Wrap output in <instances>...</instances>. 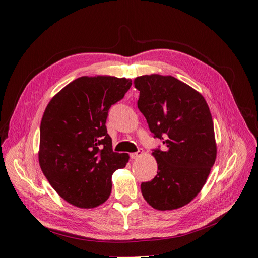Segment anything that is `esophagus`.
Listing matches in <instances>:
<instances>
[{
  "instance_id": "esophagus-1",
  "label": "esophagus",
  "mask_w": 258,
  "mask_h": 258,
  "mask_svg": "<svg viewBox=\"0 0 258 258\" xmlns=\"http://www.w3.org/2000/svg\"><path fill=\"white\" fill-rule=\"evenodd\" d=\"M142 154H143V151L141 150V148H140V150L137 153H132L130 155V157H131V159H138V158L141 157Z\"/></svg>"
}]
</instances>
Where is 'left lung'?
I'll list each match as a JSON object with an SVG mask.
<instances>
[{
  "instance_id": "1",
  "label": "left lung",
  "mask_w": 258,
  "mask_h": 258,
  "mask_svg": "<svg viewBox=\"0 0 258 258\" xmlns=\"http://www.w3.org/2000/svg\"><path fill=\"white\" fill-rule=\"evenodd\" d=\"M135 87L148 128L167 146L152 153L157 175L141 184L142 195L156 210L182 208L200 192L216 159L210 108L201 93L170 75L139 76Z\"/></svg>"
}]
</instances>
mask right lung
<instances>
[{
	"label": "right lung",
	"instance_id": "right-lung-1",
	"mask_svg": "<svg viewBox=\"0 0 258 258\" xmlns=\"http://www.w3.org/2000/svg\"><path fill=\"white\" fill-rule=\"evenodd\" d=\"M132 81L82 76L62 88L46 106L40 128L38 162L52 188L69 204L90 209L110 197L112 175L128 154L114 153L105 126L110 107Z\"/></svg>",
	"mask_w": 258,
	"mask_h": 258
}]
</instances>
